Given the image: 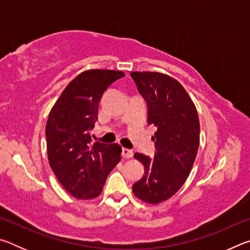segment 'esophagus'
<instances>
[{"mask_svg":"<svg viewBox=\"0 0 250 250\" xmlns=\"http://www.w3.org/2000/svg\"><path fill=\"white\" fill-rule=\"evenodd\" d=\"M121 154L125 159H130V158H132V156H133V151L130 150V149H126V147H124V149H122Z\"/></svg>","mask_w":250,"mask_h":250,"instance_id":"obj_1","label":"esophagus"}]
</instances>
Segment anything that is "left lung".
Listing matches in <instances>:
<instances>
[{
  "instance_id": "left-lung-1",
  "label": "left lung",
  "mask_w": 250,
  "mask_h": 250,
  "mask_svg": "<svg viewBox=\"0 0 250 250\" xmlns=\"http://www.w3.org/2000/svg\"><path fill=\"white\" fill-rule=\"evenodd\" d=\"M131 77L149 105L147 124L154 125V158L134 153L145 175L132 186L135 196L160 204L182 188L191 173L200 146V119L185 88L171 76L156 71H132Z\"/></svg>"
}]
</instances>
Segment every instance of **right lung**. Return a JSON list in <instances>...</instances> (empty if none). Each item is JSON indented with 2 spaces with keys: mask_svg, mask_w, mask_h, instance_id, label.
Returning a JSON list of instances; mask_svg holds the SVG:
<instances>
[{
  "mask_svg": "<svg viewBox=\"0 0 250 250\" xmlns=\"http://www.w3.org/2000/svg\"><path fill=\"white\" fill-rule=\"evenodd\" d=\"M124 76L120 70L83 71L50 109L45 131L49 166L62 188L79 200L99 196L108 174L121 160L118 143L91 145L89 130L98 119L104 91Z\"/></svg>",
  "mask_w": 250,
  "mask_h": 250,
  "instance_id": "1",
  "label": "right lung"
}]
</instances>
